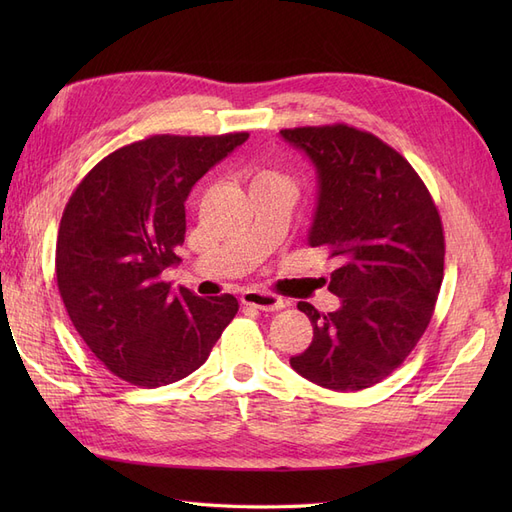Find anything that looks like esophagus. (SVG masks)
<instances>
[{
  "label": "esophagus",
  "mask_w": 512,
  "mask_h": 512,
  "mask_svg": "<svg viewBox=\"0 0 512 512\" xmlns=\"http://www.w3.org/2000/svg\"><path fill=\"white\" fill-rule=\"evenodd\" d=\"M241 301L245 305H252L260 312H277L286 305V301L282 297H277L273 292H265V290H243Z\"/></svg>",
  "instance_id": "1"
}]
</instances>
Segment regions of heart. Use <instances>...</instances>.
I'll return each instance as SVG.
<instances>
[{
	"label": "heart",
	"mask_w": 512,
	"mask_h": 512,
	"mask_svg": "<svg viewBox=\"0 0 512 512\" xmlns=\"http://www.w3.org/2000/svg\"><path fill=\"white\" fill-rule=\"evenodd\" d=\"M254 181H288V179L282 173H275V170H258L254 175Z\"/></svg>",
	"instance_id": "heart-1"
}]
</instances>
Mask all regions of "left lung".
I'll return each instance as SVG.
<instances>
[{"label":"left lung","mask_w":512,"mask_h":512,"mask_svg":"<svg viewBox=\"0 0 512 512\" xmlns=\"http://www.w3.org/2000/svg\"><path fill=\"white\" fill-rule=\"evenodd\" d=\"M312 160L318 200L307 243L339 267L335 312L297 307L314 327L292 369L331 391H361L406 361L423 337L444 277V232L410 162L378 136L344 123L280 130Z\"/></svg>","instance_id":"obj_1"}]
</instances>
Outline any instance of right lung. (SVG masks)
I'll use <instances>...</instances> for the list:
<instances>
[{"label":"right lung","instance_id":"obj_1","mask_svg":"<svg viewBox=\"0 0 512 512\" xmlns=\"http://www.w3.org/2000/svg\"><path fill=\"white\" fill-rule=\"evenodd\" d=\"M247 136H149L106 156L72 192L55 250L59 294L83 342L121 380L156 389L190 376L235 318L232 294L200 299L162 273L181 260L194 183Z\"/></svg>","mask_w":512,"mask_h":512}]
</instances>
